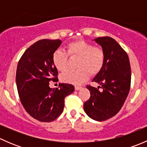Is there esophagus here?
Masks as SVG:
<instances>
[{"label": "esophagus", "instance_id": "esophagus-1", "mask_svg": "<svg viewBox=\"0 0 147 147\" xmlns=\"http://www.w3.org/2000/svg\"><path fill=\"white\" fill-rule=\"evenodd\" d=\"M75 90H80V89H82V87H80V86H75Z\"/></svg>", "mask_w": 147, "mask_h": 147}]
</instances>
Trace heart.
<instances>
[{"mask_svg":"<svg viewBox=\"0 0 147 147\" xmlns=\"http://www.w3.org/2000/svg\"><path fill=\"white\" fill-rule=\"evenodd\" d=\"M69 55L80 57L77 70L68 69L62 74L63 82L80 84L87 80L90 74L95 75L100 72L105 61L103 49L94 47L92 43L82 40L70 42L67 45ZM68 54L65 50H56L53 54V63L56 69L64 71L67 67Z\"/></svg>","mask_w":147,"mask_h":147,"instance_id":"heart-1","label":"heart"}]
</instances>
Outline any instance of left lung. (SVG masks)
<instances>
[{
  "label": "left lung",
  "mask_w": 147,
  "mask_h": 147,
  "mask_svg": "<svg viewBox=\"0 0 147 147\" xmlns=\"http://www.w3.org/2000/svg\"><path fill=\"white\" fill-rule=\"evenodd\" d=\"M94 41L105 54L103 67L92 80L101 87L87 86L90 97L84 103V110L90 118L101 121L116 115L122 107L129 92L131 67L127 53L115 39L100 37Z\"/></svg>",
  "instance_id": "1"
}]
</instances>
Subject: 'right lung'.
<instances>
[{
	"instance_id": "add662e5",
	"label": "right lung",
	"mask_w": 147,
	"mask_h": 147,
	"mask_svg": "<svg viewBox=\"0 0 147 147\" xmlns=\"http://www.w3.org/2000/svg\"><path fill=\"white\" fill-rule=\"evenodd\" d=\"M61 42L59 39L37 41L25 51L18 64L16 84L20 102L32 117L42 122L61 115L65 97L75 90L70 84H60V88L49 87L50 81L57 79L53 54Z\"/></svg>"
}]
</instances>
